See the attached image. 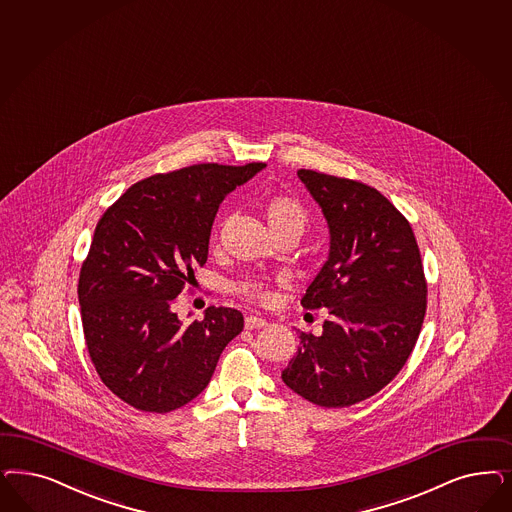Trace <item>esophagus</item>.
<instances>
[{
    "label": "esophagus",
    "mask_w": 512,
    "mask_h": 512,
    "mask_svg": "<svg viewBox=\"0 0 512 512\" xmlns=\"http://www.w3.org/2000/svg\"><path fill=\"white\" fill-rule=\"evenodd\" d=\"M267 326V322H265L264 318H260V316H247L245 318V328L247 330H262V328H265Z\"/></svg>",
    "instance_id": "1"
}]
</instances>
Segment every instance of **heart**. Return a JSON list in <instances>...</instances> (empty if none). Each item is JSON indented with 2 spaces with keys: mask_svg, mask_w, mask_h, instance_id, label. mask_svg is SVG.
<instances>
[{
  "mask_svg": "<svg viewBox=\"0 0 512 512\" xmlns=\"http://www.w3.org/2000/svg\"><path fill=\"white\" fill-rule=\"evenodd\" d=\"M264 216L269 230L273 231L275 237L286 235L294 237L296 241L305 233L311 220L309 211L301 201L284 194L271 196L265 201ZM233 292L258 303H267L271 299V290L262 279H245L237 282L233 284Z\"/></svg>",
  "mask_w": 512,
  "mask_h": 512,
  "instance_id": "1",
  "label": "heart"
}]
</instances>
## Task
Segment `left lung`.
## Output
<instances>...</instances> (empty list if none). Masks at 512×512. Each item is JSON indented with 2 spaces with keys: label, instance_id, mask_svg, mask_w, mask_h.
<instances>
[{
  "label": "left lung",
  "instance_id": "left-lung-1",
  "mask_svg": "<svg viewBox=\"0 0 512 512\" xmlns=\"http://www.w3.org/2000/svg\"><path fill=\"white\" fill-rule=\"evenodd\" d=\"M330 228V256L301 305L328 309L322 333L299 331L284 384L339 409L375 396L409 360L426 314L428 284L413 228L363 184L299 169Z\"/></svg>",
  "mask_w": 512,
  "mask_h": 512
}]
</instances>
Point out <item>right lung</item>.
<instances>
[{"label": "right lung", "mask_w": 512, "mask_h": 512, "mask_svg": "<svg viewBox=\"0 0 512 512\" xmlns=\"http://www.w3.org/2000/svg\"><path fill=\"white\" fill-rule=\"evenodd\" d=\"M198 164L133 184L99 218L79 277L90 360L103 384L145 413H169L198 397L243 314L209 307L182 324L175 297L205 265L218 205L264 169Z\"/></svg>", "instance_id": "1"}]
</instances>
